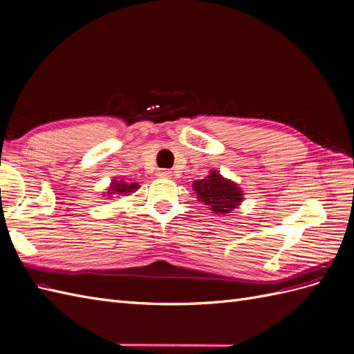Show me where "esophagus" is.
I'll use <instances>...</instances> for the list:
<instances>
[{"label": "esophagus", "instance_id": "34e87169", "mask_svg": "<svg viewBox=\"0 0 354 354\" xmlns=\"http://www.w3.org/2000/svg\"><path fill=\"white\" fill-rule=\"evenodd\" d=\"M158 176L162 177V178H171V177H172V172H171L169 169H160V171L158 172Z\"/></svg>", "mask_w": 354, "mask_h": 354}]
</instances>
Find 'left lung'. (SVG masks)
<instances>
[{"label": "left lung", "mask_w": 354, "mask_h": 354, "mask_svg": "<svg viewBox=\"0 0 354 354\" xmlns=\"http://www.w3.org/2000/svg\"><path fill=\"white\" fill-rule=\"evenodd\" d=\"M192 189L198 195V201L209 205L216 214L230 213L243 201V194L237 183L222 177L218 171H210L205 178L195 180Z\"/></svg>", "instance_id": "8db88e82"}]
</instances>
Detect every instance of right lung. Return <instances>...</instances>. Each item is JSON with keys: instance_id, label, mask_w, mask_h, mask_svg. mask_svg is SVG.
I'll use <instances>...</instances> for the list:
<instances>
[{"instance_id": "1", "label": "right lung", "mask_w": 354, "mask_h": 354, "mask_svg": "<svg viewBox=\"0 0 354 354\" xmlns=\"http://www.w3.org/2000/svg\"><path fill=\"white\" fill-rule=\"evenodd\" d=\"M138 187H140L138 183H129V182H124V180H114V182H112L111 186L108 187L106 196L114 198V195H129L135 192Z\"/></svg>"}]
</instances>
